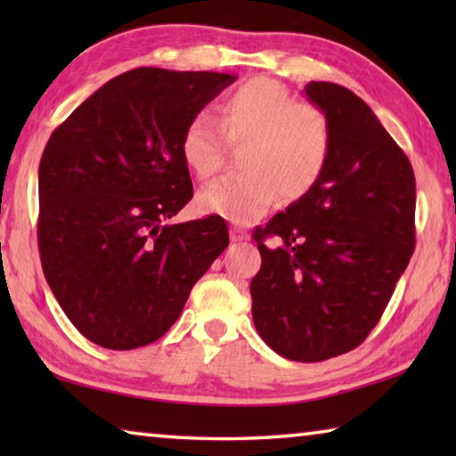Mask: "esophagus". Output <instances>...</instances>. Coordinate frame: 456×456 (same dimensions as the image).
Listing matches in <instances>:
<instances>
[{
    "label": "esophagus",
    "instance_id": "esophagus-1",
    "mask_svg": "<svg viewBox=\"0 0 456 456\" xmlns=\"http://www.w3.org/2000/svg\"><path fill=\"white\" fill-rule=\"evenodd\" d=\"M245 239H247V233L243 229H239V227L231 229V241L237 243V241H245Z\"/></svg>",
    "mask_w": 456,
    "mask_h": 456
}]
</instances>
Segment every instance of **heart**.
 Here are the masks:
<instances>
[{"instance_id":"heart-1","label":"heart","mask_w":456,"mask_h":456,"mask_svg":"<svg viewBox=\"0 0 456 456\" xmlns=\"http://www.w3.org/2000/svg\"><path fill=\"white\" fill-rule=\"evenodd\" d=\"M221 129L231 144H249L241 159L247 173L223 176L200 191V213L245 225L259 219L277 195L285 200L307 195L328 167V117L269 78L229 92L221 104V128L209 114H197L184 128L183 159L200 179H209L225 163Z\"/></svg>"}]
</instances>
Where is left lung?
<instances>
[{
    "mask_svg": "<svg viewBox=\"0 0 456 456\" xmlns=\"http://www.w3.org/2000/svg\"><path fill=\"white\" fill-rule=\"evenodd\" d=\"M326 114V171L256 229L261 269L251 280L253 323L280 356L322 362L356 348L380 320L414 251L411 160L364 100L331 82L305 84ZM282 243L269 250L263 239Z\"/></svg>",
    "mask_w": 456,
    "mask_h": 456,
    "instance_id": "8db88e82",
    "label": "left lung"
}]
</instances>
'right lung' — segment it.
<instances>
[{"label": "right lung", "instance_id": "add662e5", "mask_svg": "<svg viewBox=\"0 0 456 456\" xmlns=\"http://www.w3.org/2000/svg\"><path fill=\"white\" fill-rule=\"evenodd\" d=\"M235 80L134 68L52 133L37 173V243L52 293L90 342L134 350L165 336L227 249L219 215L168 219L192 199L184 128Z\"/></svg>", "mask_w": 456, "mask_h": 456}]
</instances>
